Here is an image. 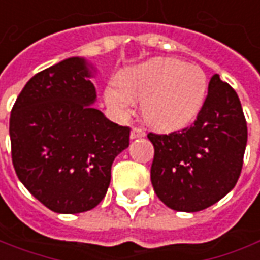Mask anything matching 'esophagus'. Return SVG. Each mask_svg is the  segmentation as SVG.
Instances as JSON below:
<instances>
[{"mask_svg": "<svg viewBox=\"0 0 260 260\" xmlns=\"http://www.w3.org/2000/svg\"><path fill=\"white\" fill-rule=\"evenodd\" d=\"M145 131L141 128H132L131 129V139H137V138H144Z\"/></svg>", "mask_w": 260, "mask_h": 260, "instance_id": "34e87169", "label": "esophagus"}]
</instances>
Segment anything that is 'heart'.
I'll return each mask as SVG.
<instances>
[{
  "label": "heart",
  "instance_id": "b5f03b06",
  "mask_svg": "<svg viewBox=\"0 0 260 260\" xmlns=\"http://www.w3.org/2000/svg\"><path fill=\"white\" fill-rule=\"evenodd\" d=\"M206 95V75L197 65L175 58H153L126 71L121 82L107 88L105 98L116 115L128 118L135 100L153 128H182L198 115Z\"/></svg>",
  "mask_w": 260,
  "mask_h": 260
}]
</instances>
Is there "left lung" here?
Masks as SVG:
<instances>
[{
    "label": "left lung",
    "instance_id": "1",
    "mask_svg": "<svg viewBox=\"0 0 260 260\" xmlns=\"http://www.w3.org/2000/svg\"><path fill=\"white\" fill-rule=\"evenodd\" d=\"M151 181L168 208L198 212L234 189L241 175L248 126L235 89L215 74L195 122L171 134H148Z\"/></svg>",
    "mask_w": 260,
    "mask_h": 260
}]
</instances>
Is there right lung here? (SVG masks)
<instances>
[{
    "instance_id": "obj_1",
    "label": "right lung",
    "mask_w": 260,
    "mask_h": 260,
    "mask_svg": "<svg viewBox=\"0 0 260 260\" xmlns=\"http://www.w3.org/2000/svg\"><path fill=\"white\" fill-rule=\"evenodd\" d=\"M82 58L35 74L10 116L12 165L18 179L56 213L91 211L107 193L115 156L129 145L128 126L91 105L96 98Z\"/></svg>"
}]
</instances>
